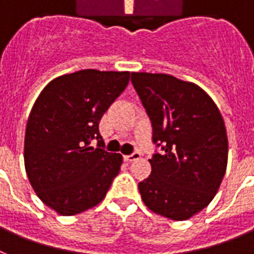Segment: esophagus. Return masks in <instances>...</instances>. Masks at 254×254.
<instances>
[{
	"label": "esophagus",
	"instance_id": "esophagus-1",
	"mask_svg": "<svg viewBox=\"0 0 254 254\" xmlns=\"http://www.w3.org/2000/svg\"><path fill=\"white\" fill-rule=\"evenodd\" d=\"M140 157V153L139 152H134L131 155H127V156H124V160L127 161V163H131V161H135Z\"/></svg>",
	"mask_w": 254,
	"mask_h": 254
}]
</instances>
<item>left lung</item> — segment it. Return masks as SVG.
I'll return each instance as SVG.
<instances>
[{
    "instance_id": "obj_1",
    "label": "left lung",
    "mask_w": 254,
    "mask_h": 254,
    "mask_svg": "<svg viewBox=\"0 0 254 254\" xmlns=\"http://www.w3.org/2000/svg\"><path fill=\"white\" fill-rule=\"evenodd\" d=\"M131 82L152 123L153 143L163 144L138 185L142 200L159 216L186 221L212 201L225 176L222 115L199 85L172 74L131 72Z\"/></svg>"
}]
</instances>
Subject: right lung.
<instances>
[{
    "instance_id": "1",
    "label": "right lung",
    "mask_w": 254,
    "mask_h": 254,
    "mask_svg": "<svg viewBox=\"0 0 254 254\" xmlns=\"http://www.w3.org/2000/svg\"><path fill=\"white\" fill-rule=\"evenodd\" d=\"M130 72L81 69L51 80L25 127L24 167L45 205L74 216L98 205L120 172L123 155L90 146L99 121L129 84Z\"/></svg>"
}]
</instances>
